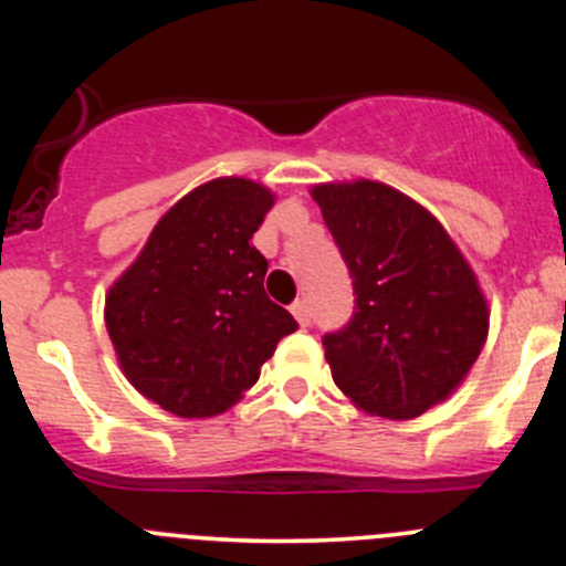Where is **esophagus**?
<instances>
[{
    "mask_svg": "<svg viewBox=\"0 0 566 566\" xmlns=\"http://www.w3.org/2000/svg\"><path fill=\"white\" fill-rule=\"evenodd\" d=\"M293 315H295V319H298L301 325H310L312 323V310H310V304H306V301H295V304H293Z\"/></svg>",
    "mask_w": 566,
    "mask_h": 566,
    "instance_id": "1",
    "label": "esophagus"
}]
</instances>
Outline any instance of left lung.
I'll return each mask as SVG.
<instances>
[{"instance_id": "obj_1", "label": "left lung", "mask_w": 566, "mask_h": 566, "mask_svg": "<svg viewBox=\"0 0 566 566\" xmlns=\"http://www.w3.org/2000/svg\"><path fill=\"white\" fill-rule=\"evenodd\" d=\"M353 279L356 310L323 334L334 384L384 419H416L479 358L488 304L436 216L384 182L312 188Z\"/></svg>"}]
</instances>
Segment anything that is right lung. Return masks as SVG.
<instances>
[{
    "instance_id": "right-lung-1",
    "label": "right lung",
    "mask_w": 566,
    "mask_h": 566,
    "mask_svg": "<svg viewBox=\"0 0 566 566\" xmlns=\"http://www.w3.org/2000/svg\"><path fill=\"white\" fill-rule=\"evenodd\" d=\"M273 193L247 177L193 188L156 224L106 298L125 378L182 419L224 413L260 378L295 317L265 295L251 235Z\"/></svg>"
}]
</instances>
